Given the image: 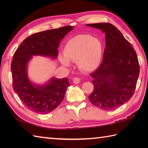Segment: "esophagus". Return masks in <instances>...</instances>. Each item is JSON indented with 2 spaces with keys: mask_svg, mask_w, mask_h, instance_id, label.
<instances>
[{
  "mask_svg": "<svg viewBox=\"0 0 148 148\" xmlns=\"http://www.w3.org/2000/svg\"><path fill=\"white\" fill-rule=\"evenodd\" d=\"M80 78H79V77H74V79H73V80H72V81H73V83H74V84H78V83H79V82H80Z\"/></svg>",
  "mask_w": 148,
  "mask_h": 148,
  "instance_id": "obj_1",
  "label": "esophagus"
}]
</instances>
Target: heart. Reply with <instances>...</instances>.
<instances>
[{"mask_svg":"<svg viewBox=\"0 0 148 148\" xmlns=\"http://www.w3.org/2000/svg\"><path fill=\"white\" fill-rule=\"evenodd\" d=\"M102 51V43L99 39L88 34H80L72 37L66 42L64 55H59L58 59L65 67L71 65L70 61L77 62L81 70L89 72L99 67Z\"/></svg>","mask_w":148,"mask_h":148,"instance_id":"1","label":"heart"}]
</instances>
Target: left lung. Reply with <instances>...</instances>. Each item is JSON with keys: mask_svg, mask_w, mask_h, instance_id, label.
<instances>
[{"mask_svg": "<svg viewBox=\"0 0 148 148\" xmlns=\"http://www.w3.org/2000/svg\"><path fill=\"white\" fill-rule=\"evenodd\" d=\"M86 25L101 30L106 36L102 62L90 74L94 90L88 99L97 108L111 111L123 105L134 95L139 75V61L131 44L113 25Z\"/></svg>", "mask_w": 148, "mask_h": 148, "instance_id": "left-lung-1", "label": "left lung"}]
</instances>
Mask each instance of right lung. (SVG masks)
Listing matches in <instances>:
<instances>
[{
    "label": "right lung",
    "mask_w": 148,
    "mask_h": 148,
    "mask_svg": "<svg viewBox=\"0 0 148 148\" xmlns=\"http://www.w3.org/2000/svg\"><path fill=\"white\" fill-rule=\"evenodd\" d=\"M72 29V26H65L34 34L25 39L14 53L11 65L13 90L24 105L34 112L46 114L55 109L70 84L67 78L55 77L43 84H34L28 76V64L33 56L57 58L60 42Z\"/></svg>",
    "instance_id": "right-lung-1"
}]
</instances>
